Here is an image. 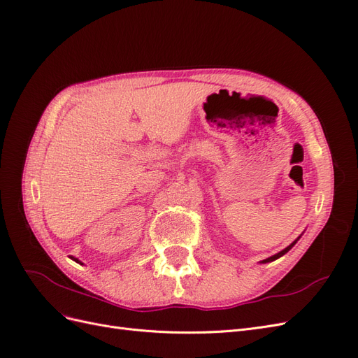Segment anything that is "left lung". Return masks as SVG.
<instances>
[{"label":"left lung","mask_w":358,"mask_h":358,"mask_svg":"<svg viewBox=\"0 0 358 358\" xmlns=\"http://www.w3.org/2000/svg\"><path fill=\"white\" fill-rule=\"evenodd\" d=\"M297 243V241H294V242H292L289 246H287L285 249H284V251H280V252H278V254H275L273 257H268V258H266V259H263V263H270V262H275V259H278L279 257H282L284 254H287L288 251H289V249L292 248V246H294Z\"/></svg>","instance_id":"8db88e82"}]
</instances>
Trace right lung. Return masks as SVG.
<instances>
[{
    "label": "right lung",
    "mask_w": 358,
    "mask_h": 358,
    "mask_svg": "<svg viewBox=\"0 0 358 358\" xmlns=\"http://www.w3.org/2000/svg\"><path fill=\"white\" fill-rule=\"evenodd\" d=\"M71 258H73V257H71ZM73 259H74V262H78V263H79V259H76V258H73Z\"/></svg>",
    "instance_id": "add662e5"
}]
</instances>
